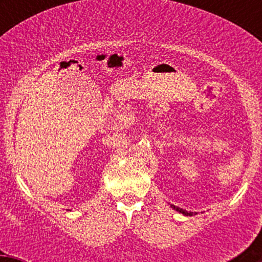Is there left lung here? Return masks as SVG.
Wrapping results in <instances>:
<instances>
[{"mask_svg": "<svg viewBox=\"0 0 262 262\" xmlns=\"http://www.w3.org/2000/svg\"><path fill=\"white\" fill-rule=\"evenodd\" d=\"M171 208H173V209H175V210H178L179 213H182V214H184V215H189V216H191V215H194V214H196V213H192V212H187V210L181 209V208L175 207V205H171Z\"/></svg>", "mask_w": 262, "mask_h": 262, "instance_id": "1", "label": "left lung"}]
</instances>
